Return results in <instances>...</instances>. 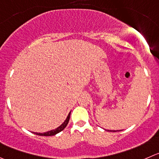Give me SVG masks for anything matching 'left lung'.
I'll use <instances>...</instances> for the list:
<instances>
[{
	"instance_id": "8db88e82",
	"label": "left lung",
	"mask_w": 159,
	"mask_h": 159,
	"mask_svg": "<svg viewBox=\"0 0 159 159\" xmlns=\"http://www.w3.org/2000/svg\"><path fill=\"white\" fill-rule=\"evenodd\" d=\"M108 131H112V132H116L117 130H108Z\"/></svg>"
}]
</instances>
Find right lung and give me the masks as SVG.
<instances>
[{
  "label": "right lung",
  "mask_w": 159,
  "mask_h": 159,
  "mask_svg": "<svg viewBox=\"0 0 159 159\" xmlns=\"http://www.w3.org/2000/svg\"><path fill=\"white\" fill-rule=\"evenodd\" d=\"M70 112H69L68 116H67V119H66L65 120H64V122L63 123V124H61L60 127H58L57 128L54 129V130H50V131L45 132V133H36V132H33V134H36V135H39V136H53V135L57 134H58V133H60L61 131H62V130H64L66 127H67V124H68V122H69V120H70Z\"/></svg>",
  "instance_id": "add662e5"
}]
</instances>
